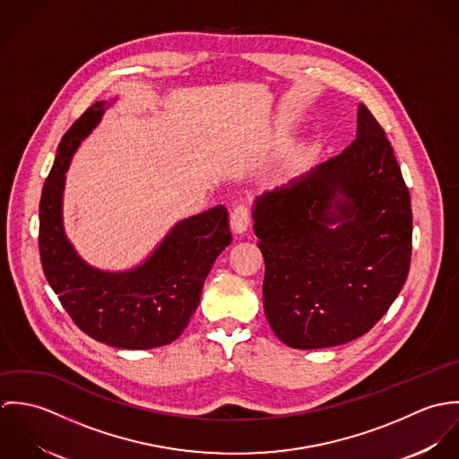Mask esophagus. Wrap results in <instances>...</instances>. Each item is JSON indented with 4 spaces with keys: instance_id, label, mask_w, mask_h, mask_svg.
Returning a JSON list of instances; mask_svg holds the SVG:
<instances>
[{
    "instance_id": "1",
    "label": "esophagus",
    "mask_w": 459,
    "mask_h": 459,
    "mask_svg": "<svg viewBox=\"0 0 459 459\" xmlns=\"http://www.w3.org/2000/svg\"><path fill=\"white\" fill-rule=\"evenodd\" d=\"M230 224H231L233 233L247 231V228L251 224V212H249V206L246 203H238V204L233 206Z\"/></svg>"
}]
</instances>
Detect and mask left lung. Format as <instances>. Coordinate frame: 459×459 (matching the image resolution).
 <instances>
[{
    "label": "left lung",
    "mask_w": 459,
    "mask_h": 459,
    "mask_svg": "<svg viewBox=\"0 0 459 459\" xmlns=\"http://www.w3.org/2000/svg\"><path fill=\"white\" fill-rule=\"evenodd\" d=\"M263 307L297 350L350 342L399 295L411 260V203L393 146L359 104L357 137L255 204Z\"/></svg>",
    "instance_id": "left-lung-1"
}]
</instances>
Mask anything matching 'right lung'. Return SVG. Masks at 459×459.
Segmentation results:
<instances>
[{
	"label": "right lung",
	"instance_id": "obj_1",
	"mask_svg": "<svg viewBox=\"0 0 459 459\" xmlns=\"http://www.w3.org/2000/svg\"><path fill=\"white\" fill-rule=\"evenodd\" d=\"M104 111L106 102H95L62 137L40 197V262L49 286L84 333L124 350L157 348L189 325L212 264L231 244L228 210L217 204L180 221L132 270L104 272L81 260L64 230L65 173Z\"/></svg>",
	"mask_w": 459,
	"mask_h": 459
}]
</instances>
